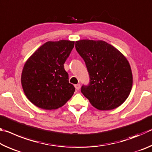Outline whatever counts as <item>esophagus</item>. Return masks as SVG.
<instances>
[{
  "label": "esophagus",
  "instance_id": "1",
  "mask_svg": "<svg viewBox=\"0 0 152 152\" xmlns=\"http://www.w3.org/2000/svg\"><path fill=\"white\" fill-rule=\"evenodd\" d=\"M75 86L76 89V90H78H78H79L80 88V84H75V86Z\"/></svg>",
  "mask_w": 152,
  "mask_h": 152
}]
</instances>
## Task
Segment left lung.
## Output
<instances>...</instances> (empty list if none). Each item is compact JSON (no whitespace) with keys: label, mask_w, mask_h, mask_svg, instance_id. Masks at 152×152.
Masks as SVG:
<instances>
[{"label":"left lung","mask_w":152,"mask_h":152,"mask_svg":"<svg viewBox=\"0 0 152 152\" xmlns=\"http://www.w3.org/2000/svg\"><path fill=\"white\" fill-rule=\"evenodd\" d=\"M75 47L90 76V84L82 86V93L99 110H112L121 105L133 85L132 69L125 56L102 40H79Z\"/></svg>","instance_id":"8db88e82"}]
</instances>
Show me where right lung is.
I'll return each mask as SVG.
<instances>
[{
	"instance_id": "add662e5",
	"label": "right lung",
	"mask_w": 152,
	"mask_h": 152,
	"mask_svg": "<svg viewBox=\"0 0 152 152\" xmlns=\"http://www.w3.org/2000/svg\"><path fill=\"white\" fill-rule=\"evenodd\" d=\"M74 42H48L28 58L23 68L21 84L24 93L36 107L54 110L72 96L75 88L69 83L64 64Z\"/></svg>"
}]
</instances>
